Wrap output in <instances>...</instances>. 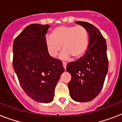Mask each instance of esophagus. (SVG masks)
<instances>
[{
	"mask_svg": "<svg viewBox=\"0 0 122 122\" xmlns=\"http://www.w3.org/2000/svg\"><path fill=\"white\" fill-rule=\"evenodd\" d=\"M66 63H63V68H65V70H66Z\"/></svg>",
	"mask_w": 122,
	"mask_h": 122,
	"instance_id": "34e87169",
	"label": "esophagus"
}]
</instances>
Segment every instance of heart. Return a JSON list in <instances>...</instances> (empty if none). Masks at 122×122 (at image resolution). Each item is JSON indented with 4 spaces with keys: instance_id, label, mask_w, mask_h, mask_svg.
<instances>
[{
    "instance_id": "b5f03b06",
    "label": "heart",
    "mask_w": 122,
    "mask_h": 122,
    "mask_svg": "<svg viewBox=\"0 0 122 122\" xmlns=\"http://www.w3.org/2000/svg\"><path fill=\"white\" fill-rule=\"evenodd\" d=\"M51 37L46 40V46L49 55L57 57L63 46L64 51L61 59L68 60L80 59L84 55L89 46V33L81 26H59L51 32Z\"/></svg>"
}]
</instances>
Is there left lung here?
I'll return each instance as SVG.
<instances>
[{
    "label": "left lung",
    "mask_w": 122,
    "mask_h": 122,
    "mask_svg": "<svg viewBox=\"0 0 122 122\" xmlns=\"http://www.w3.org/2000/svg\"><path fill=\"white\" fill-rule=\"evenodd\" d=\"M75 23L88 31L89 46L82 57L67 65L66 71L71 76L68 86L73 100L88 102L102 90L108 70L107 46L102 34L93 25L83 21Z\"/></svg>",
    "instance_id": "8db88e82"
}]
</instances>
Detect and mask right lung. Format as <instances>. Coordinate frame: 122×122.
Listing matches in <instances>:
<instances>
[{
	"mask_svg": "<svg viewBox=\"0 0 122 122\" xmlns=\"http://www.w3.org/2000/svg\"><path fill=\"white\" fill-rule=\"evenodd\" d=\"M49 25L31 24L13 42L14 70L25 92L33 100L49 103L64 72L62 63L49 55L46 46Z\"/></svg>",
	"mask_w": 122,
	"mask_h": 122,
	"instance_id": "right-lung-1",
	"label": "right lung"
}]
</instances>
